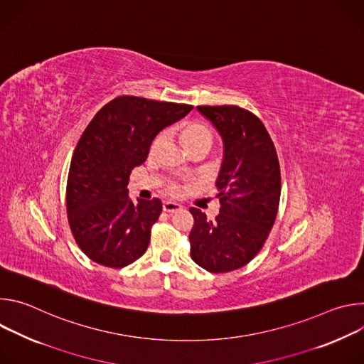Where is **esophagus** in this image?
I'll list each match as a JSON object with an SVG mask.
<instances>
[{
    "label": "esophagus",
    "instance_id": "34e87169",
    "mask_svg": "<svg viewBox=\"0 0 364 364\" xmlns=\"http://www.w3.org/2000/svg\"><path fill=\"white\" fill-rule=\"evenodd\" d=\"M183 207L178 204V203H174V201H166L163 204V210L167 212V213H177V212H181Z\"/></svg>",
    "mask_w": 364,
    "mask_h": 364
}]
</instances>
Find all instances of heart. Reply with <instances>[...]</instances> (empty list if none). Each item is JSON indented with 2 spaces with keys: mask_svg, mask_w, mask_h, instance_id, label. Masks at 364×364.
Segmentation results:
<instances>
[{
  "mask_svg": "<svg viewBox=\"0 0 364 364\" xmlns=\"http://www.w3.org/2000/svg\"><path fill=\"white\" fill-rule=\"evenodd\" d=\"M181 136H183V141H184L186 146L188 148V151L193 149V148H197V146H204V145L212 146V142H213V134H212L210 128L204 125V124H201V122L186 124L181 129ZM164 139H166L164 132L154 136V139L151 141V145H149V154L151 155H155L160 151ZM168 191L171 194H177L180 191V188H178V186L171 184L168 187Z\"/></svg>",
  "mask_w": 364,
  "mask_h": 364,
  "instance_id": "heart-1",
  "label": "heart"
}]
</instances>
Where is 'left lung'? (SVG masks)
Returning <instances> with one entry per match:
<instances>
[{"label": "left lung", "mask_w": 364, "mask_h": 364, "mask_svg": "<svg viewBox=\"0 0 364 364\" xmlns=\"http://www.w3.org/2000/svg\"><path fill=\"white\" fill-rule=\"evenodd\" d=\"M223 139L216 181L220 213L209 220L191 207L190 255L203 269L223 274L247 265L262 249L275 223L281 170L275 145L256 115L236 105L197 107Z\"/></svg>", "instance_id": "8db88e82"}]
</instances>
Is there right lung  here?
<instances>
[{"label": "right lung", "instance_id": "add662e5", "mask_svg": "<svg viewBox=\"0 0 364 364\" xmlns=\"http://www.w3.org/2000/svg\"><path fill=\"white\" fill-rule=\"evenodd\" d=\"M191 109L125 95L100 108L83 131L69 168L66 207L73 237L93 262L124 268L145 253L163 203L138 198L134 204L129 174L146 160L154 136Z\"/></svg>", "mask_w": 364, "mask_h": 364}]
</instances>
